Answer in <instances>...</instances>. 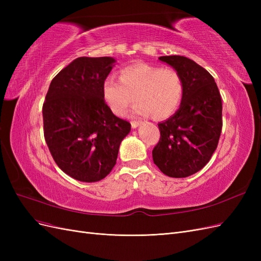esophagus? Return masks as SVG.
<instances>
[{
    "instance_id": "obj_1",
    "label": "esophagus",
    "mask_w": 261,
    "mask_h": 261,
    "mask_svg": "<svg viewBox=\"0 0 261 261\" xmlns=\"http://www.w3.org/2000/svg\"><path fill=\"white\" fill-rule=\"evenodd\" d=\"M140 124H141L140 121H133V122H132V127H133V128H137Z\"/></svg>"
}]
</instances>
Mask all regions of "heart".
<instances>
[{
  "label": "heart",
  "mask_w": 261,
  "mask_h": 261,
  "mask_svg": "<svg viewBox=\"0 0 261 261\" xmlns=\"http://www.w3.org/2000/svg\"><path fill=\"white\" fill-rule=\"evenodd\" d=\"M103 96L116 114L125 113L137 97L140 102L134 113L167 118L174 114L181 103L184 81L175 70L137 64L125 67L121 80L108 77L103 83Z\"/></svg>",
  "instance_id": "1"
}]
</instances>
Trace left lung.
Returning <instances> with one entry per match:
<instances>
[{"label":"left lung","instance_id":"left-lung-1","mask_svg":"<svg viewBox=\"0 0 261 261\" xmlns=\"http://www.w3.org/2000/svg\"><path fill=\"white\" fill-rule=\"evenodd\" d=\"M159 60L184 81L179 109L158 124L161 137L152 150L153 162L170 177H187L200 171L217 149L222 129V101L208 70L193 60L169 55Z\"/></svg>","mask_w":261,"mask_h":261}]
</instances>
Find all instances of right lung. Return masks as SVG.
I'll use <instances>...</instances> for the list:
<instances>
[{"mask_svg":"<svg viewBox=\"0 0 261 261\" xmlns=\"http://www.w3.org/2000/svg\"><path fill=\"white\" fill-rule=\"evenodd\" d=\"M115 62L111 57L77 58L53 78L42 108L44 138L55 163L86 183L112 171L130 132V124L105 101L103 83Z\"/></svg>","mask_w":261,"mask_h":261,"instance_id":"right-lung-1","label":"right lung"}]
</instances>
